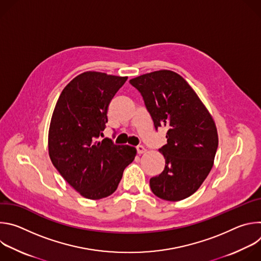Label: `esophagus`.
Here are the masks:
<instances>
[{
    "mask_svg": "<svg viewBox=\"0 0 261 261\" xmlns=\"http://www.w3.org/2000/svg\"><path fill=\"white\" fill-rule=\"evenodd\" d=\"M136 151H137V154H143V153H145L146 152V150H145V147L144 146H142V145H139V146H137L136 147Z\"/></svg>",
    "mask_w": 261,
    "mask_h": 261,
    "instance_id": "1",
    "label": "esophagus"
}]
</instances>
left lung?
<instances>
[{
  "mask_svg": "<svg viewBox=\"0 0 261 261\" xmlns=\"http://www.w3.org/2000/svg\"><path fill=\"white\" fill-rule=\"evenodd\" d=\"M141 94L156 130L167 129V143L159 148L164 170L150 179L153 193L178 201L195 193L213 165L218 132L210 111L179 74L158 70L130 80Z\"/></svg>",
  "mask_w": 261,
  "mask_h": 261,
  "instance_id": "obj_1",
  "label": "left lung"
}]
</instances>
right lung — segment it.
<instances>
[{"label":"right lung","instance_id":"add662e5","mask_svg":"<svg viewBox=\"0 0 261 261\" xmlns=\"http://www.w3.org/2000/svg\"><path fill=\"white\" fill-rule=\"evenodd\" d=\"M127 76L87 71L62 91L48 131V154L54 166L82 196L101 199L113 194L136 148L117 145L103 136L111 99Z\"/></svg>","mask_w":261,"mask_h":261}]
</instances>
